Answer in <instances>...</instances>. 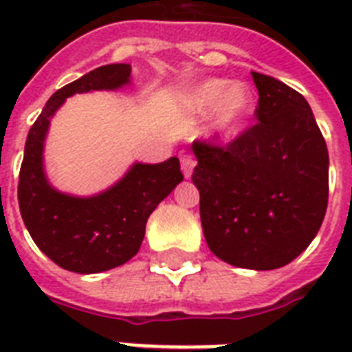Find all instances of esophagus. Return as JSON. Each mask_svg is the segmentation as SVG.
Instances as JSON below:
<instances>
[{
    "mask_svg": "<svg viewBox=\"0 0 352 352\" xmlns=\"http://www.w3.org/2000/svg\"><path fill=\"white\" fill-rule=\"evenodd\" d=\"M181 168H182V173H184V177H186V179H190L193 173V168H195V160H193L192 155H188V153L182 155Z\"/></svg>",
    "mask_w": 352,
    "mask_h": 352,
    "instance_id": "34e87169",
    "label": "esophagus"
}]
</instances>
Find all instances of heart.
<instances>
[{
  "label": "heart",
  "instance_id": "obj_1",
  "mask_svg": "<svg viewBox=\"0 0 352 352\" xmlns=\"http://www.w3.org/2000/svg\"><path fill=\"white\" fill-rule=\"evenodd\" d=\"M254 100V91L245 82L230 84V80L210 78L186 96V106L195 113L214 109L215 133L232 137L252 113Z\"/></svg>",
  "mask_w": 352,
  "mask_h": 352
}]
</instances>
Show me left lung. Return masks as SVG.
<instances>
[{
    "instance_id": "obj_1",
    "label": "left lung",
    "mask_w": 352,
    "mask_h": 352,
    "mask_svg": "<svg viewBox=\"0 0 352 352\" xmlns=\"http://www.w3.org/2000/svg\"><path fill=\"white\" fill-rule=\"evenodd\" d=\"M252 78L257 122L226 146L195 140L192 181L210 250L234 267L274 270L300 256L322 226L329 153L298 91L267 74Z\"/></svg>"
}]
</instances>
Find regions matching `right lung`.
Listing matches in <instances>:
<instances>
[{
  "label": "right lung",
  "mask_w": 352,
  "mask_h": 352,
  "mask_svg": "<svg viewBox=\"0 0 352 352\" xmlns=\"http://www.w3.org/2000/svg\"><path fill=\"white\" fill-rule=\"evenodd\" d=\"M129 82V63L102 65L84 74L47 100L27 135L18 182L19 212L36 246L71 272H104L129 261L142 245L151 212L184 179L177 157L159 164L135 162L120 181L91 197L60 192L47 179L43 146L51 118L65 98L117 91Z\"/></svg>",
  "instance_id": "obj_1"
}]
</instances>
